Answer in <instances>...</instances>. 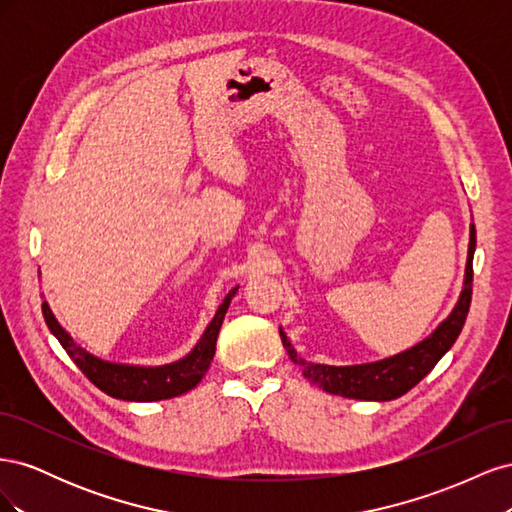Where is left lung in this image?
Instances as JSON below:
<instances>
[{
	"label": "left lung",
	"mask_w": 512,
	"mask_h": 512,
	"mask_svg": "<svg viewBox=\"0 0 512 512\" xmlns=\"http://www.w3.org/2000/svg\"><path fill=\"white\" fill-rule=\"evenodd\" d=\"M476 247V228L470 226V250H468V265H466V282H463V292L459 303L455 305L453 314L448 316L440 327L433 331L421 344L414 348L395 354L391 359H384L378 363L367 365H352V367H331V365H316L307 363L301 356H297L294 348L286 339L284 331L282 344L292 359L303 371V376L320 386L322 391L352 397V399H374V401H391L404 393H408L412 386L421 382L429 371L436 367L442 356L451 350L455 339L459 337L463 322L468 318V309L472 301V258Z\"/></svg>",
	"instance_id": "obj_1"
}]
</instances>
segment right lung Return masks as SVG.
<instances>
[{
	"label": "right lung",
	"mask_w": 512,
	"mask_h": 512,
	"mask_svg": "<svg viewBox=\"0 0 512 512\" xmlns=\"http://www.w3.org/2000/svg\"><path fill=\"white\" fill-rule=\"evenodd\" d=\"M235 292L237 288H232L226 294L205 335L200 337V342L196 344V348L185 356V359L170 365H162V367H132V365H115V363L100 361L96 356L87 354L72 342L68 333L57 324L46 301L42 303V314L46 324H49L51 333L59 339V344L64 346L70 359L79 365L83 374L94 382L100 391L126 401H158V399H170L181 393H188L200 380H203L205 371L213 361L215 342H218L222 320L232 297H235Z\"/></svg>",
	"instance_id": "add662e5"
}]
</instances>
